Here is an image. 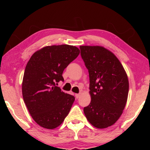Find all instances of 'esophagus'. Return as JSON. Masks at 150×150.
<instances>
[{"label": "esophagus", "instance_id": "esophagus-1", "mask_svg": "<svg viewBox=\"0 0 150 150\" xmlns=\"http://www.w3.org/2000/svg\"><path fill=\"white\" fill-rule=\"evenodd\" d=\"M80 96H81V93H77V94H75V97L76 99H78V98H80Z\"/></svg>", "mask_w": 150, "mask_h": 150}]
</instances>
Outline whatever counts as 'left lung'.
<instances>
[{
	"label": "left lung",
	"mask_w": 150,
	"mask_h": 150,
	"mask_svg": "<svg viewBox=\"0 0 150 150\" xmlns=\"http://www.w3.org/2000/svg\"><path fill=\"white\" fill-rule=\"evenodd\" d=\"M80 49L89 71L91 98L84 112L93 126L107 128L118 120L126 106L128 76L115 55L104 47L81 46Z\"/></svg>",
	"instance_id": "obj_1"
}]
</instances>
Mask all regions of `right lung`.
I'll return each mask as SVG.
<instances>
[{
	"instance_id": "1",
	"label": "right lung",
	"mask_w": 150,
	"mask_h": 150,
	"mask_svg": "<svg viewBox=\"0 0 150 150\" xmlns=\"http://www.w3.org/2000/svg\"><path fill=\"white\" fill-rule=\"evenodd\" d=\"M79 49L69 45L46 46L32 55L22 81V96L30 115L38 125L54 129L62 124L74 96L57 87L63 72L79 56Z\"/></svg>"
}]
</instances>
